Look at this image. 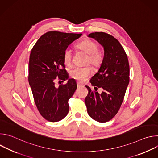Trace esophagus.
<instances>
[{
    "label": "esophagus",
    "mask_w": 158,
    "mask_h": 158,
    "mask_svg": "<svg viewBox=\"0 0 158 158\" xmlns=\"http://www.w3.org/2000/svg\"><path fill=\"white\" fill-rule=\"evenodd\" d=\"M82 85L81 84H80L79 82H77V87H80L81 86H82Z\"/></svg>",
    "instance_id": "esophagus-1"
}]
</instances>
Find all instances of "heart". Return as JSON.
<instances>
[{
    "mask_svg": "<svg viewBox=\"0 0 158 158\" xmlns=\"http://www.w3.org/2000/svg\"><path fill=\"white\" fill-rule=\"evenodd\" d=\"M99 46L94 40L86 39L79 42L76 46L77 50L82 51L87 54L85 64H89L93 67H99L102 63L103 57L102 52L98 50ZM63 60L65 65H69L72 60V53L69 49H65L63 54ZM91 73L89 67H75L69 72L71 78L79 82L84 81Z\"/></svg>",
    "mask_w": 158,
    "mask_h": 158,
    "instance_id": "1",
    "label": "heart"
}]
</instances>
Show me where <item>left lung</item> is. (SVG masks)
Segmentation results:
<instances>
[{"mask_svg": "<svg viewBox=\"0 0 158 158\" xmlns=\"http://www.w3.org/2000/svg\"><path fill=\"white\" fill-rule=\"evenodd\" d=\"M88 37L96 40L104 48L100 68L90 80L96 91L101 87L103 91L99 94L85 86L89 93L85 103L90 117L106 123L116 116L123 101L129 82L128 59L121 44L111 35L101 32L91 33Z\"/></svg>", "mask_w": 158, "mask_h": 158, "instance_id": "8db88e82", "label": "left lung"}]
</instances>
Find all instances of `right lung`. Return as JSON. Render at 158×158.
<instances>
[{
	"label": "right lung",
	"instance_id": "right-lung-1",
	"mask_svg": "<svg viewBox=\"0 0 158 158\" xmlns=\"http://www.w3.org/2000/svg\"><path fill=\"white\" fill-rule=\"evenodd\" d=\"M82 34L50 31L42 35L31 50L29 62V82L34 101L41 116L50 122H57L68 114L69 99L77 89L76 82L55 86L59 77L68 79L63 60L67 47Z\"/></svg>",
	"mask_w": 158,
	"mask_h": 158
}]
</instances>
